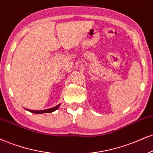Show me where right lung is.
Returning <instances> with one entry per match:
<instances>
[{
    "label": "right lung",
    "instance_id": "right-lung-1",
    "mask_svg": "<svg viewBox=\"0 0 153 153\" xmlns=\"http://www.w3.org/2000/svg\"><path fill=\"white\" fill-rule=\"evenodd\" d=\"M60 103L59 104L56 105V106L53 107V108H49V109H45V110H42V111H33V110H30V109H27V108H25V110H27V111H30V112L31 113H33V114H45V113H52L54 112V111H55L56 110H57L58 108H59V107L60 106Z\"/></svg>",
    "mask_w": 153,
    "mask_h": 153
}]
</instances>
